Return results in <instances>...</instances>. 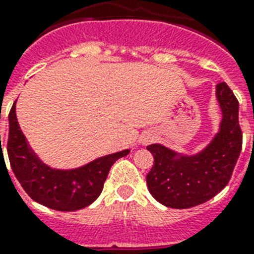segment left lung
<instances>
[{
    "instance_id": "8db88e82",
    "label": "left lung",
    "mask_w": 254,
    "mask_h": 254,
    "mask_svg": "<svg viewBox=\"0 0 254 254\" xmlns=\"http://www.w3.org/2000/svg\"><path fill=\"white\" fill-rule=\"evenodd\" d=\"M223 112L220 131L194 156H180L162 145H150L154 164L146 176L151 195L172 209H189L209 201L231 180L243 147L239 102L226 82L216 84Z\"/></svg>"
}]
</instances>
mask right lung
<instances>
[{"mask_svg":"<svg viewBox=\"0 0 254 254\" xmlns=\"http://www.w3.org/2000/svg\"><path fill=\"white\" fill-rule=\"evenodd\" d=\"M129 152L130 150H124L103 156L77 170H52L27 146L16 121L15 103L10 109L7 155L11 170L27 194L49 209L75 211L91 205L102 193L113 163Z\"/></svg>","mask_w":254,"mask_h":254,"instance_id":"add662e5","label":"right lung"}]
</instances>
